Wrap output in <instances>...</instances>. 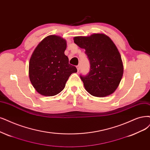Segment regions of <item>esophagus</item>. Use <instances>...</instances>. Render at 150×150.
Instances as JSON below:
<instances>
[{"label": "esophagus", "mask_w": 150, "mask_h": 150, "mask_svg": "<svg viewBox=\"0 0 150 150\" xmlns=\"http://www.w3.org/2000/svg\"><path fill=\"white\" fill-rule=\"evenodd\" d=\"M80 66L79 65L76 66V69H77V70H78V71H79V70H80Z\"/></svg>", "instance_id": "34e87169"}]
</instances>
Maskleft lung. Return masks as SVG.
<instances>
[{"label":"left lung","mask_w":150,"mask_h":150,"mask_svg":"<svg viewBox=\"0 0 150 150\" xmlns=\"http://www.w3.org/2000/svg\"><path fill=\"white\" fill-rule=\"evenodd\" d=\"M74 42L85 49L90 69L85 76L80 75L86 90L96 97L111 95L122 78L124 67L117 47L104 34L76 36Z\"/></svg>","instance_id":"left-lung-1"}]
</instances>
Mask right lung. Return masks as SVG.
<instances>
[{"label":"right lung","instance_id":"add662e5","mask_svg":"<svg viewBox=\"0 0 150 150\" xmlns=\"http://www.w3.org/2000/svg\"><path fill=\"white\" fill-rule=\"evenodd\" d=\"M65 40L50 35L42 40L33 52L29 63V76L33 87L41 95L52 96L62 91L70 75L76 73L64 52Z\"/></svg>","mask_w":150,"mask_h":150}]
</instances>
